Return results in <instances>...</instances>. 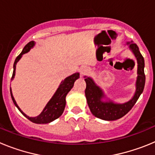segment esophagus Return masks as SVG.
Listing matches in <instances>:
<instances>
[{"mask_svg": "<svg viewBox=\"0 0 155 155\" xmlns=\"http://www.w3.org/2000/svg\"><path fill=\"white\" fill-rule=\"evenodd\" d=\"M89 71V68H87V66H81L79 69V72L81 73V75H84Z\"/></svg>", "mask_w": 155, "mask_h": 155, "instance_id": "34e87169", "label": "esophagus"}]
</instances>
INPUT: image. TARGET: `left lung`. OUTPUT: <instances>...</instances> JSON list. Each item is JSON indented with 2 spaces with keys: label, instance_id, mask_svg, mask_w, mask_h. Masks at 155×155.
<instances>
[{
  "label": "left lung",
  "instance_id": "obj_1",
  "mask_svg": "<svg viewBox=\"0 0 155 155\" xmlns=\"http://www.w3.org/2000/svg\"><path fill=\"white\" fill-rule=\"evenodd\" d=\"M129 49L134 53L137 62V77L136 81V90L134 96L128 102L124 103H116L108 98L103 90L94 82L91 78L84 76L86 82L85 96L87 105L91 113L95 117L106 121H113L125 116L133 108L144 88V60L140 52L137 45L131 42H127Z\"/></svg>",
  "mask_w": 155,
  "mask_h": 155
}]
</instances>
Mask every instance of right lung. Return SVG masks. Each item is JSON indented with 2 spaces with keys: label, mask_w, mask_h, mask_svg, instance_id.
Listing matches in <instances>:
<instances>
[{
  "label": "right lung",
  "mask_w": 155,
  "mask_h": 155,
  "mask_svg": "<svg viewBox=\"0 0 155 155\" xmlns=\"http://www.w3.org/2000/svg\"><path fill=\"white\" fill-rule=\"evenodd\" d=\"M35 44V42L34 41H31V42H28V44L25 46L24 49L21 51V53L16 57L13 66L14 71L13 74H12V81L13 80L14 78H15V69L17 63L21 58L23 54L29 52V50H31V48L34 47ZM79 78H80V74L74 73L72 75H71V76L66 78L64 80H63L61 84H60V85H59L58 88L57 89L56 92L53 95V97L50 98V100L47 102V104L46 105L43 110L42 111V113L39 116H35V117H30V116H27L25 113H23L22 110L19 108L18 104L16 103V101L14 98L13 94H12V88L10 89L11 96H12V101H13L15 105L21 112V114L24 116H25L28 120H29L30 121L34 123V124H49V123H51L53 120H55L57 118H59L62 115V113H64V108H65L66 105V96H67L68 93L71 91V88L73 87L75 81L77 79H78Z\"/></svg>",
  "instance_id": "1"
}]
</instances>
